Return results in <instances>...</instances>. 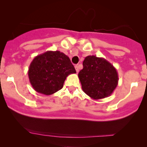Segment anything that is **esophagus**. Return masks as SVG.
<instances>
[{
  "label": "esophagus",
  "instance_id": "1",
  "mask_svg": "<svg viewBox=\"0 0 147 147\" xmlns=\"http://www.w3.org/2000/svg\"><path fill=\"white\" fill-rule=\"evenodd\" d=\"M75 69H76V71H77V72H79V66L77 65H75Z\"/></svg>",
  "mask_w": 147,
  "mask_h": 147
}]
</instances>
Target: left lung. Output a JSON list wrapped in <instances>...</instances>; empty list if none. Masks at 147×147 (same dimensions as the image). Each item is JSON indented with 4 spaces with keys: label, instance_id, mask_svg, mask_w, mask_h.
<instances>
[{
    "label": "left lung",
    "instance_id": "1",
    "mask_svg": "<svg viewBox=\"0 0 147 147\" xmlns=\"http://www.w3.org/2000/svg\"><path fill=\"white\" fill-rule=\"evenodd\" d=\"M78 77L82 90L93 99L109 97L118 84L117 70L110 62L102 57L87 56L83 61V69Z\"/></svg>",
    "mask_w": 147,
    "mask_h": 147
}]
</instances>
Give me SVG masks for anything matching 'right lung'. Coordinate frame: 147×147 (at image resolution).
Returning <instances> with one entry per match:
<instances>
[{
  "label": "right lung",
  "instance_id": "obj_1",
  "mask_svg": "<svg viewBox=\"0 0 147 147\" xmlns=\"http://www.w3.org/2000/svg\"><path fill=\"white\" fill-rule=\"evenodd\" d=\"M28 73L34 90L50 95L61 90L66 77L76 73V70L69 57L63 52L47 51L34 57Z\"/></svg>",
  "mask_w": 147,
  "mask_h": 147
}]
</instances>
